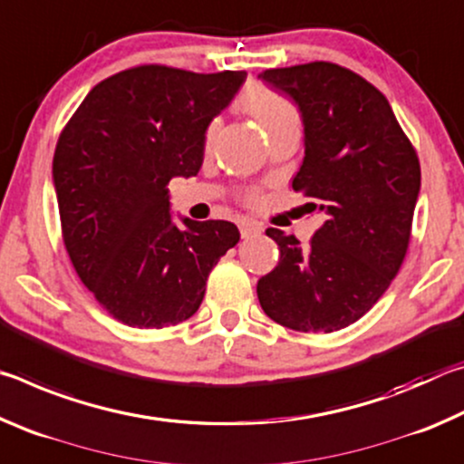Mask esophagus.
<instances>
[{"label": "esophagus", "mask_w": 464, "mask_h": 464, "mask_svg": "<svg viewBox=\"0 0 464 464\" xmlns=\"http://www.w3.org/2000/svg\"><path fill=\"white\" fill-rule=\"evenodd\" d=\"M239 231H241L243 239H249V237H256V235H260L264 231V227H262V223H257V221H249V218H243V221H239Z\"/></svg>", "instance_id": "34e87169"}]
</instances>
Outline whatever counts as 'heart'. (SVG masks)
Segmentation results:
<instances>
[{
    "mask_svg": "<svg viewBox=\"0 0 464 464\" xmlns=\"http://www.w3.org/2000/svg\"><path fill=\"white\" fill-rule=\"evenodd\" d=\"M237 108L260 124L266 137L276 135L280 130L301 132V112H298L295 102H290L278 92L266 88V85H249V88L239 96ZM215 132L217 127L210 124L207 129V137H204V145H213ZM254 198L256 196L249 194V200Z\"/></svg>",
    "mask_w": 464,
    "mask_h": 464,
    "instance_id": "1",
    "label": "heart"
}]
</instances>
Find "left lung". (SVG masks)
<instances>
[{
    "mask_svg": "<svg viewBox=\"0 0 464 464\" xmlns=\"http://www.w3.org/2000/svg\"><path fill=\"white\" fill-rule=\"evenodd\" d=\"M260 77L301 110L304 157L293 188L325 223L309 247L266 231L280 260L257 280V298L295 332H337L371 311L401 268L421 184L418 153L387 98L350 69L315 61Z\"/></svg>",
    "mask_w": 464,
    "mask_h": 464,
    "instance_id": "1",
    "label": "left lung"
}]
</instances>
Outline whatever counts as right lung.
I'll use <instances>...</instances> for the list:
<instances>
[{"instance_id":"1","label":"right lung","mask_w":464,"mask_h":464,"mask_svg":"<svg viewBox=\"0 0 464 464\" xmlns=\"http://www.w3.org/2000/svg\"><path fill=\"white\" fill-rule=\"evenodd\" d=\"M246 77L132 67L100 82L61 132L53 182L63 241L77 276L124 325L190 319L210 270L237 246L229 221L176 225L168 184L198 174L208 124Z\"/></svg>"}]
</instances>
